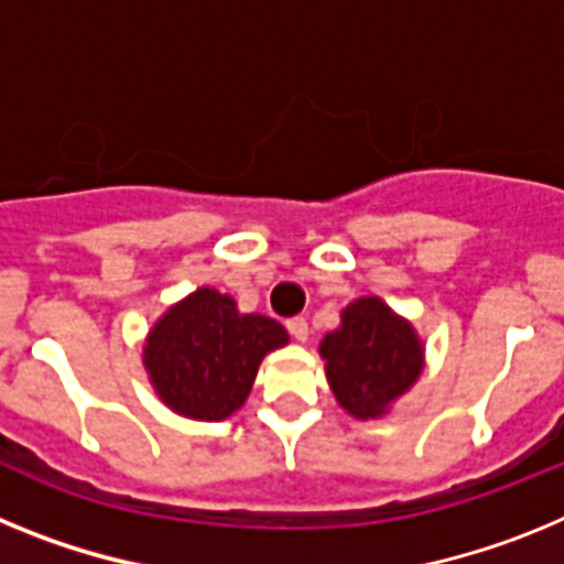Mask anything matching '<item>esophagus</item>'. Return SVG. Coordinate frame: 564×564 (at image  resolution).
Wrapping results in <instances>:
<instances>
[{"mask_svg": "<svg viewBox=\"0 0 564 564\" xmlns=\"http://www.w3.org/2000/svg\"><path fill=\"white\" fill-rule=\"evenodd\" d=\"M288 333H291L296 341H307V318L305 316H296V318H288L285 322Z\"/></svg>", "mask_w": 564, "mask_h": 564, "instance_id": "1", "label": "esophagus"}]
</instances>
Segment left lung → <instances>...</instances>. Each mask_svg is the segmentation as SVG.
Masks as SVG:
<instances>
[{
  "label": "left lung",
  "mask_w": 564,
  "mask_h": 564,
  "mask_svg": "<svg viewBox=\"0 0 564 564\" xmlns=\"http://www.w3.org/2000/svg\"><path fill=\"white\" fill-rule=\"evenodd\" d=\"M322 356L338 403L356 417L381 415L415 383L423 364L412 325L372 296L341 313V327L322 341Z\"/></svg>",
  "instance_id": "1"
}]
</instances>
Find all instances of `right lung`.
Wrapping results in <instances>:
<instances>
[{"label":"right lung","instance_id":"1","mask_svg":"<svg viewBox=\"0 0 564 564\" xmlns=\"http://www.w3.org/2000/svg\"><path fill=\"white\" fill-rule=\"evenodd\" d=\"M282 344L279 322L239 316L234 299L200 288L154 325L143 364L174 412L223 421L242 406L265 352Z\"/></svg>","mask_w":564,"mask_h":564}]
</instances>
